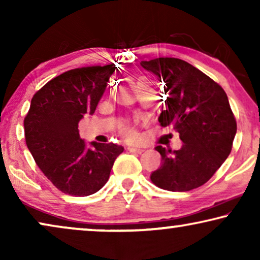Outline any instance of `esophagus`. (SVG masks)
Returning a JSON list of instances; mask_svg holds the SVG:
<instances>
[{"mask_svg":"<svg viewBox=\"0 0 260 260\" xmlns=\"http://www.w3.org/2000/svg\"><path fill=\"white\" fill-rule=\"evenodd\" d=\"M127 150L133 152V154H142V152H143V149L140 148H127Z\"/></svg>","mask_w":260,"mask_h":260,"instance_id":"esophagus-1","label":"esophagus"}]
</instances>
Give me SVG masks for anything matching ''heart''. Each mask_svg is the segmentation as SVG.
I'll return each instance as SVG.
<instances>
[{
    "mask_svg": "<svg viewBox=\"0 0 260 260\" xmlns=\"http://www.w3.org/2000/svg\"><path fill=\"white\" fill-rule=\"evenodd\" d=\"M120 133H122L123 136L130 142H135L138 140L137 133L134 130L133 126L129 125V124H124V125L122 126V129H120Z\"/></svg>",
    "mask_w": 260,
    "mask_h": 260,
    "instance_id": "heart-1",
    "label": "heart"
}]
</instances>
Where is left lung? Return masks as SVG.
<instances>
[{
	"label": "left lung",
	"instance_id": "1",
	"mask_svg": "<svg viewBox=\"0 0 260 260\" xmlns=\"http://www.w3.org/2000/svg\"><path fill=\"white\" fill-rule=\"evenodd\" d=\"M141 66L166 84L158 122L161 126H173L183 142L179 150L155 148L161 154L162 166L150 175L151 182L170 191L202 186L229 157L237 133L226 92L181 59L157 58L142 61Z\"/></svg>",
	"mask_w": 260,
	"mask_h": 260
}]
</instances>
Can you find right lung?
<instances>
[{
	"instance_id": "right-lung-1",
	"label": "right lung",
	"mask_w": 260,
	"mask_h": 260,
	"mask_svg": "<svg viewBox=\"0 0 260 260\" xmlns=\"http://www.w3.org/2000/svg\"><path fill=\"white\" fill-rule=\"evenodd\" d=\"M115 71L113 63L70 70L31 98L23 120L26 144L41 172L62 193L94 194L108 182L115 159L124 150L95 142L88 148L78 130L86 113L93 115Z\"/></svg>"
}]
</instances>
